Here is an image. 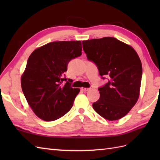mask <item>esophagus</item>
Instances as JSON below:
<instances>
[{
  "label": "esophagus",
  "mask_w": 160,
  "mask_h": 160,
  "mask_svg": "<svg viewBox=\"0 0 160 160\" xmlns=\"http://www.w3.org/2000/svg\"><path fill=\"white\" fill-rule=\"evenodd\" d=\"M91 89V88H84V87H82L81 88V91H84V92H86V91H88L89 90Z\"/></svg>",
  "instance_id": "obj_1"
}]
</instances>
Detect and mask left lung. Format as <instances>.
Listing matches in <instances>:
<instances>
[{
  "mask_svg": "<svg viewBox=\"0 0 160 160\" xmlns=\"http://www.w3.org/2000/svg\"><path fill=\"white\" fill-rule=\"evenodd\" d=\"M87 58L96 64L102 78L108 81L99 88L100 98L93 108L109 121L125 116L140 96L142 66L137 52L130 45L113 37L82 41Z\"/></svg>",
  "mask_w": 160,
  "mask_h": 160,
  "instance_id": "obj_1",
  "label": "left lung"
}]
</instances>
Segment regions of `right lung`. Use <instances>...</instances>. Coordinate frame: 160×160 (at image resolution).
<instances>
[{
  "instance_id": "obj_1",
  "label": "right lung",
  "mask_w": 160,
  "mask_h": 160,
  "mask_svg": "<svg viewBox=\"0 0 160 160\" xmlns=\"http://www.w3.org/2000/svg\"><path fill=\"white\" fill-rule=\"evenodd\" d=\"M80 41H57L35 49L21 76L22 92L37 116L45 121L62 117L73 106L80 89L63 78L69 61L82 54ZM63 81H67L62 85Z\"/></svg>"
}]
</instances>
